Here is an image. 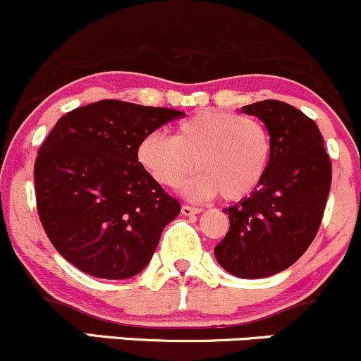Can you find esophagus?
Wrapping results in <instances>:
<instances>
[{
	"label": "esophagus",
	"mask_w": 361,
	"mask_h": 361,
	"mask_svg": "<svg viewBox=\"0 0 361 361\" xmlns=\"http://www.w3.org/2000/svg\"><path fill=\"white\" fill-rule=\"evenodd\" d=\"M180 213L184 214V216H194V214H200L201 209H200V208H192V206L184 204V206H182V208H180Z\"/></svg>",
	"instance_id": "obj_1"
}]
</instances>
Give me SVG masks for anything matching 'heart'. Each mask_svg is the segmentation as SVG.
Masks as SVG:
<instances>
[{"label":"heart","mask_w":361,"mask_h":361,"mask_svg":"<svg viewBox=\"0 0 361 361\" xmlns=\"http://www.w3.org/2000/svg\"><path fill=\"white\" fill-rule=\"evenodd\" d=\"M137 161L164 188L184 185L191 200L221 194L225 201L249 197L264 180L273 159V140L261 121L235 112L204 111L182 121L176 136L149 133L137 145Z\"/></svg>","instance_id":"b5f03b06"}]
</instances>
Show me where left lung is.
I'll return each mask as SVG.
<instances>
[{"instance_id": "obj_1", "label": "left lung", "mask_w": 361, "mask_h": 361, "mask_svg": "<svg viewBox=\"0 0 361 361\" xmlns=\"http://www.w3.org/2000/svg\"><path fill=\"white\" fill-rule=\"evenodd\" d=\"M268 128L273 159L261 185L228 206L230 230L214 247L218 264L230 274L257 279L290 268L321 226L333 167L317 124L279 100L242 107Z\"/></svg>"}]
</instances>
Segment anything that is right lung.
Here are the masks:
<instances>
[{
	"mask_svg": "<svg viewBox=\"0 0 361 361\" xmlns=\"http://www.w3.org/2000/svg\"><path fill=\"white\" fill-rule=\"evenodd\" d=\"M180 116L100 100L56 123L35 160V197L40 224L68 262L104 279L147 268L180 204L141 167L137 145Z\"/></svg>",
	"mask_w": 361,
	"mask_h": 361,
	"instance_id": "obj_1",
	"label": "right lung"
}]
</instances>
